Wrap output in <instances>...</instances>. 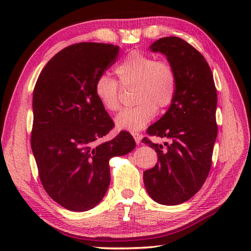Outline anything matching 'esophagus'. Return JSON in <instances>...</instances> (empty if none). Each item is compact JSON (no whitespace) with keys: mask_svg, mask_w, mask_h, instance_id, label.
Wrapping results in <instances>:
<instances>
[{"mask_svg":"<svg viewBox=\"0 0 251 251\" xmlns=\"http://www.w3.org/2000/svg\"><path fill=\"white\" fill-rule=\"evenodd\" d=\"M133 136H134V139H135L136 144H137V145H139V144L142 143V135L138 134V133H134Z\"/></svg>","mask_w":251,"mask_h":251,"instance_id":"1","label":"esophagus"}]
</instances>
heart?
<instances>
[{
	"label": "heart",
	"mask_w": 251,
	"mask_h": 251,
	"mask_svg": "<svg viewBox=\"0 0 251 251\" xmlns=\"http://www.w3.org/2000/svg\"><path fill=\"white\" fill-rule=\"evenodd\" d=\"M118 83L123 87H135L134 100L137 105L126 108L115 117L118 129L137 131L144 128L157 109L172 105L176 95L177 77L171 64L133 50L115 67ZM94 93L103 108L116 112L121 107L120 86L115 79L101 75L96 79Z\"/></svg>",
	"instance_id": "heart-1"
}]
</instances>
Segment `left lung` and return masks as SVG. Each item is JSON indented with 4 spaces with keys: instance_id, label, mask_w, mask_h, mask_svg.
I'll return each instance as SVG.
<instances>
[{
    "instance_id": "8db88e82",
    "label": "left lung",
    "mask_w": 251,
    "mask_h": 251,
    "mask_svg": "<svg viewBox=\"0 0 251 251\" xmlns=\"http://www.w3.org/2000/svg\"><path fill=\"white\" fill-rule=\"evenodd\" d=\"M150 50L167 57L177 88L167 112L147 129L171 143L163 146L143 139L158 155L155 167L144 172V184L156 202L179 205L201 188L210 171L217 137V91L205 57L186 41L163 37Z\"/></svg>"
}]
</instances>
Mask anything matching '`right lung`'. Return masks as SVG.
<instances>
[{
  "instance_id": "right-lung-1",
  "label": "right lung",
  "mask_w": 251,
  "mask_h": 251,
  "mask_svg": "<svg viewBox=\"0 0 251 251\" xmlns=\"http://www.w3.org/2000/svg\"><path fill=\"white\" fill-rule=\"evenodd\" d=\"M118 52L112 44L71 45L50 59L34 88L31 146L40 179L49 196L72 211L99 205L110 182L109 159L136 146L127 131L100 142L114 123L94 85Z\"/></svg>"
}]
</instances>
